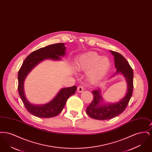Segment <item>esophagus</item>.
Instances as JSON below:
<instances>
[{
    "instance_id": "1",
    "label": "esophagus",
    "mask_w": 152,
    "mask_h": 152,
    "mask_svg": "<svg viewBox=\"0 0 152 152\" xmlns=\"http://www.w3.org/2000/svg\"><path fill=\"white\" fill-rule=\"evenodd\" d=\"M83 91H84V87H83V86H79V87H77V91L78 92L81 93V92H83Z\"/></svg>"
}]
</instances>
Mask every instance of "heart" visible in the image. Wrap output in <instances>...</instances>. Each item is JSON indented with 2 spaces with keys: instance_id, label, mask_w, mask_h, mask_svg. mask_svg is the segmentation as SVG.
Listing matches in <instances>:
<instances>
[{
  "instance_id": "b5f03b06",
  "label": "heart",
  "mask_w": 152,
  "mask_h": 152,
  "mask_svg": "<svg viewBox=\"0 0 152 152\" xmlns=\"http://www.w3.org/2000/svg\"><path fill=\"white\" fill-rule=\"evenodd\" d=\"M111 62L107 56H103L96 52H89L81 55L75 63V67L79 71H87L91 82L102 79L108 73Z\"/></svg>"
}]
</instances>
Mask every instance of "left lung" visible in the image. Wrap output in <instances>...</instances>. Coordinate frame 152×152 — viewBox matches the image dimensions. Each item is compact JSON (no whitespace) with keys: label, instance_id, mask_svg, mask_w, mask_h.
Wrapping results in <instances>:
<instances>
[{"label":"left lung","instance_id":"left-lung-1","mask_svg":"<svg viewBox=\"0 0 152 152\" xmlns=\"http://www.w3.org/2000/svg\"><path fill=\"white\" fill-rule=\"evenodd\" d=\"M114 56L116 73L112 77L119 73L123 75L127 83V92L125 96L115 103L105 104L103 101L100 88L92 91L94 98L86 109L87 115L99 120L111 119L120 115L125 110L132 95L133 89V71L129 63L120 53L110 51Z\"/></svg>","mask_w":152,"mask_h":152}]
</instances>
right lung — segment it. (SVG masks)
<instances>
[{
    "instance_id": "1",
    "label": "right lung",
    "mask_w": 152,
    "mask_h": 152,
    "mask_svg": "<svg viewBox=\"0 0 152 152\" xmlns=\"http://www.w3.org/2000/svg\"><path fill=\"white\" fill-rule=\"evenodd\" d=\"M65 44H51L34 51L24 60L18 72V92L22 101L29 113L34 116L42 118H50L58 115L64 108L68 99L77 89L76 86L64 88L60 90L56 96L49 102L43 105L31 104L26 97L24 83L27 75L36 65L44 60H61L65 55Z\"/></svg>"
}]
</instances>
